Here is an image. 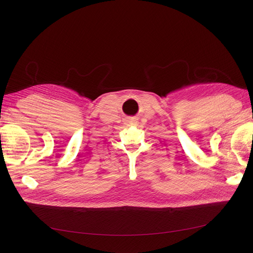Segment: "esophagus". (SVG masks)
I'll list each match as a JSON object with an SVG mask.
<instances>
[{
    "label": "esophagus",
    "mask_w": 253,
    "mask_h": 253,
    "mask_svg": "<svg viewBox=\"0 0 253 253\" xmlns=\"http://www.w3.org/2000/svg\"><path fill=\"white\" fill-rule=\"evenodd\" d=\"M137 122H138V119H137L136 117H126L125 119V124L126 126H135V125H137Z\"/></svg>",
    "instance_id": "esophagus-1"
}]
</instances>
